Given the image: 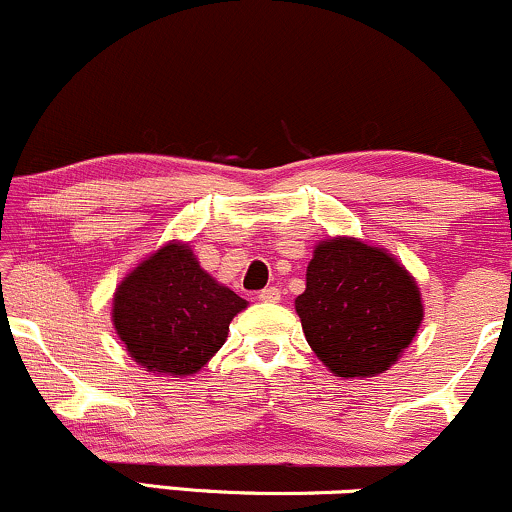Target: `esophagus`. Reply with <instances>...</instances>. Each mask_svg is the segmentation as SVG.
<instances>
[{
  "instance_id": "esophagus-1",
  "label": "esophagus",
  "mask_w": 512,
  "mask_h": 512,
  "mask_svg": "<svg viewBox=\"0 0 512 512\" xmlns=\"http://www.w3.org/2000/svg\"><path fill=\"white\" fill-rule=\"evenodd\" d=\"M257 298H260L262 303H276L281 298V291L274 289V286H267V289H262L257 293Z\"/></svg>"
}]
</instances>
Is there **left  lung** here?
I'll return each mask as SVG.
<instances>
[{"label": "left lung", "instance_id": "left-lung-1", "mask_svg": "<svg viewBox=\"0 0 512 512\" xmlns=\"http://www.w3.org/2000/svg\"><path fill=\"white\" fill-rule=\"evenodd\" d=\"M296 313L310 349L339 378L383 373L411 344L421 320L416 281L385 250L354 238L322 240Z\"/></svg>", "mask_w": 512, "mask_h": 512}]
</instances>
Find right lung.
I'll return each instance as SVG.
<instances>
[{"label": "right lung", "mask_w": 512, "mask_h": 512, "mask_svg": "<svg viewBox=\"0 0 512 512\" xmlns=\"http://www.w3.org/2000/svg\"><path fill=\"white\" fill-rule=\"evenodd\" d=\"M245 305L199 267L187 245L170 243L117 286L113 322L139 366L190 375L221 349L233 315Z\"/></svg>", "instance_id": "add662e5"}]
</instances>
